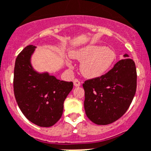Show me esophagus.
I'll return each mask as SVG.
<instances>
[{
	"label": "esophagus",
	"mask_w": 151,
	"mask_h": 151,
	"mask_svg": "<svg viewBox=\"0 0 151 151\" xmlns=\"http://www.w3.org/2000/svg\"><path fill=\"white\" fill-rule=\"evenodd\" d=\"M73 83H74V86H79L81 85V83H80V81L78 80V79H77V78H76V79H74V81H73Z\"/></svg>",
	"instance_id": "esophagus-1"
}]
</instances>
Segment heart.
I'll use <instances>...</instances> for the list:
<instances>
[{"instance_id": "1", "label": "heart", "mask_w": 151, "mask_h": 151, "mask_svg": "<svg viewBox=\"0 0 151 151\" xmlns=\"http://www.w3.org/2000/svg\"><path fill=\"white\" fill-rule=\"evenodd\" d=\"M73 58L81 61L80 69L84 76L97 78L102 76L115 63V52L104 46L91 45L71 53ZM71 66L70 63H68Z\"/></svg>"}]
</instances>
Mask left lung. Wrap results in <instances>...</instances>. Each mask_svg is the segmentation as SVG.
<instances>
[{
	"mask_svg": "<svg viewBox=\"0 0 151 151\" xmlns=\"http://www.w3.org/2000/svg\"><path fill=\"white\" fill-rule=\"evenodd\" d=\"M121 59L102 76L87 79L84 108L87 117L98 125H107L127 112L137 90V68L131 58Z\"/></svg>",
	"mask_w": 151,
	"mask_h": 151,
	"instance_id": "left-lung-1",
	"label": "left lung"
}]
</instances>
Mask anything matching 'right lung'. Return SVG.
<instances>
[{"instance_id":"add662e5","label":"right lung","mask_w":151,"mask_h":151,"mask_svg":"<svg viewBox=\"0 0 151 151\" xmlns=\"http://www.w3.org/2000/svg\"><path fill=\"white\" fill-rule=\"evenodd\" d=\"M35 48L28 45L16 58L14 93L21 111L28 120L39 127H49L62 117L64 101L73 89V83L35 72L30 62Z\"/></svg>"}]
</instances>
